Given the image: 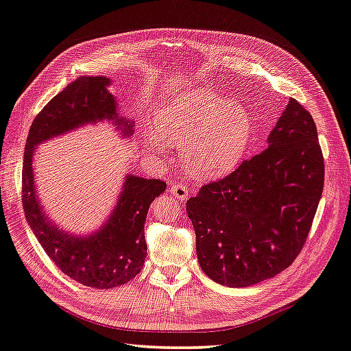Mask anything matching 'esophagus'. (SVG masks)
Wrapping results in <instances>:
<instances>
[{"instance_id":"obj_1","label":"esophagus","mask_w":351,"mask_h":351,"mask_svg":"<svg viewBox=\"0 0 351 351\" xmlns=\"http://www.w3.org/2000/svg\"><path fill=\"white\" fill-rule=\"evenodd\" d=\"M170 195L175 196L176 199H180V201H185V199L190 196V191L184 184H175V185H171Z\"/></svg>"}]
</instances>
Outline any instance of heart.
<instances>
[{"mask_svg":"<svg viewBox=\"0 0 351 351\" xmlns=\"http://www.w3.org/2000/svg\"><path fill=\"white\" fill-rule=\"evenodd\" d=\"M156 125L146 129L149 150L162 155L166 133L181 143L189 173L196 180H213L234 169L252 136L250 112L207 89H187L164 101Z\"/></svg>","mask_w":351,"mask_h":351,"instance_id":"1","label":"heart"}]
</instances>
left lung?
I'll return each mask as SVG.
<instances>
[{"instance_id":"obj_1","label":"left lung","mask_w":351,"mask_h":351,"mask_svg":"<svg viewBox=\"0 0 351 351\" xmlns=\"http://www.w3.org/2000/svg\"><path fill=\"white\" fill-rule=\"evenodd\" d=\"M267 147L187 201L199 265L216 283L246 287L276 277L300 254L324 185L312 115L291 99Z\"/></svg>"}]
</instances>
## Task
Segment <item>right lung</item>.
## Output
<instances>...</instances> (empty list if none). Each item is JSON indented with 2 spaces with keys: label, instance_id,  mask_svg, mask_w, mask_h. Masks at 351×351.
Listing matches in <instances>:
<instances>
[{
  "label": "right lung",
  "instance_id": "1",
  "mask_svg": "<svg viewBox=\"0 0 351 351\" xmlns=\"http://www.w3.org/2000/svg\"><path fill=\"white\" fill-rule=\"evenodd\" d=\"M111 79L79 77L47 103L29 130L23 164V207L34 237L54 265L70 278L95 289H112L132 280L147 256L144 222L166 182L128 173L114 210L89 234L62 230L48 217L34 181L36 147L86 125L111 123L123 138H130L135 123L120 114Z\"/></svg>",
  "mask_w": 351,
  "mask_h": 351
}]
</instances>
